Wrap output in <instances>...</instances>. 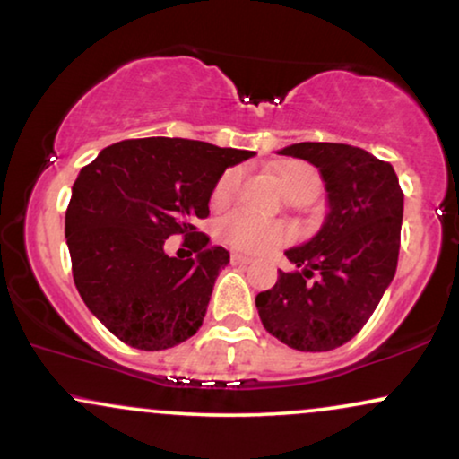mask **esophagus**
Masks as SVG:
<instances>
[{
    "instance_id": "esophagus-1",
    "label": "esophagus",
    "mask_w": 459,
    "mask_h": 459,
    "mask_svg": "<svg viewBox=\"0 0 459 459\" xmlns=\"http://www.w3.org/2000/svg\"><path fill=\"white\" fill-rule=\"evenodd\" d=\"M230 263L233 264H249L252 263V258H247V256H243V254H230Z\"/></svg>"
}]
</instances>
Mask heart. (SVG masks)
<instances>
[{
  "label": "heart",
  "instance_id": "heart-1",
  "mask_svg": "<svg viewBox=\"0 0 459 459\" xmlns=\"http://www.w3.org/2000/svg\"><path fill=\"white\" fill-rule=\"evenodd\" d=\"M241 171L239 169H226L218 178L216 186L212 190V205L224 207L233 199L237 184H239ZM277 178H280L283 190L290 196H316L320 193L322 178L316 167L303 160H288L277 167ZM218 233L230 247L241 249L247 254H263L269 249L286 246L292 241L294 229L280 220H264L246 212H235L230 216L220 220Z\"/></svg>",
  "mask_w": 459,
  "mask_h": 459
}]
</instances>
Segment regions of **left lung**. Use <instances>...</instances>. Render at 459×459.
<instances>
[{"mask_svg":"<svg viewBox=\"0 0 459 459\" xmlns=\"http://www.w3.org/2000/svg\"><path fill=\"white\" fill-rule=\"evenodd\" d=\"M280 154L317 167L328 213L311 241L288 249L294 271L258 294V316L292 350L330 351L362 330L394 280L404 195L390 162L362 148L303 142Z\"/></svg>","mask_w":459,"mask_h":459,"instance_id":"obj_1","label":"left lung"}]
</instances>
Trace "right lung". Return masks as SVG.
Segmentation results:
<instances>
[{
	"instance_id": "obj_1",
	"label": "right lung",
	"mask_w": 459,
	"mask_h": 459,
	"mask_svg": "<svg viewBox=\"0 0 459 459\" xmlns=\"http://www.w3.org/2000/svg\"><path fill=\"white\" fill-rule=\"evenodd\" d=\"M254 152L179 137L125 139L82 167L65 212L75 288L114 336L143 351L179 345L201 328L229 252L196 233L226 167ZM185 237L186 259L164 254Z\"/></svg>"
}]
</instances>
